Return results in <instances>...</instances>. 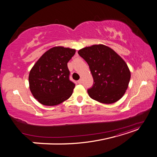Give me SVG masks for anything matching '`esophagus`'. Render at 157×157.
<instances>
[{
	"mask_svg": "<svg viewBox=\"0 0 157 157\" xmlns=\"http://www.w3.org/2000/svg\"><path fill=\"white\" fill-rule=\"evenodd\" d=\"M77 82H78V84H82V80L81 79H80V80H78Z\"/></svg>",
	"mask_w": 157,
	"mask_h": 157,
	"instance_id": "1",
	"label": "esophagus"
}]
</instances>
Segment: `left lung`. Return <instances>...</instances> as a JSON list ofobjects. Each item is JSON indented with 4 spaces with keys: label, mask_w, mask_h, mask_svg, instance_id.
Segmentation results:
<instances>
[{
    "label": "left lung",
    "mask_w": 157,
    "mask_h": 157,
    "mask_svg": "<svg viewBox=\"0 0 157 157\" xmlns=\"http://www.w3.org/2000/svg\"><path fill=\"white\" fill-rule=\"evenodd\" d=\"M78 54L86 61L94 78L89 96L102 103H113L124 96L131 75L127 64L109 47L95 44L80 49Z\"/></svg>",
    "instance_id": "left-lung-1"
}]
</instances>
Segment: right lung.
I'll use <instances>...</instances> for the list:
<instances>
[{
  "label": "right lung",
  "instance_id": "obj_1",
  "mask_svg": "<svg viewBox=\"0 0 157 157\" xmlns=\"http://www.w3.org/2000/svg\"><path fill=\"white\" fill-rule=\"evenodd\" d=\"M76 50L63 46L50 48L39 59L30 71L29 88L42 105H57L69 99L75 84L69 80L68 61Z\"/></svg>",
  "mask_w": 157,
  "mask_h": 157
}]
</instances>
